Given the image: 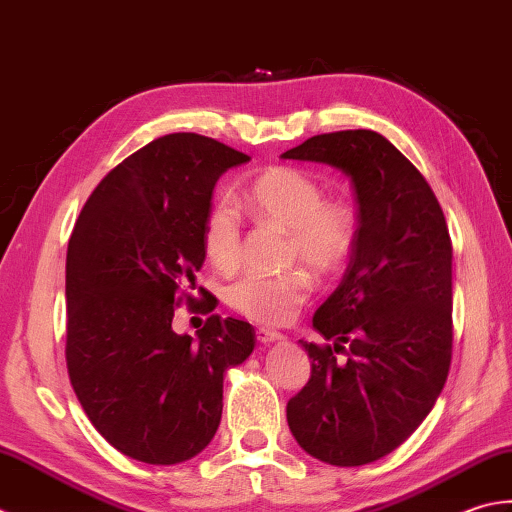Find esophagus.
I'll return each mask as SVG.
<instances>
[{
    "label": "esophagus",
    "mask_w": 512,
    "mask_h": 512,
    "mask_svg": "<svg viewBox=\"0 0 512 512\" xmlns=\"http://www.w3.org/2000/svg\"><path fill=\"white\" fill-rule=\"evenodd\" d=\"M256 338H258V342H263V344L285 340V336H283V333H280V331H276V329H265V327L256 329Z\"/></svg>",
    "instance_id": "34e87169"
}]
</instances>
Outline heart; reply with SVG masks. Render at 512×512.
Returning <instances> with one entry per match:
<instances>
[{"instance_id":"heart-1","label":"heart","mask_w":512,"mask_h":512,"mask_svg":"<svg viewBox=\"0 0 512 512\" xmlns=\"http://www.w3.org/2000/svg\"><path fill=\"white\" fill-rule=\"evenodd\" d=\"M249 210L260 221L274 223L287 232V263H302L318 276H331L349 263L358 243V216L344 198H325L314 176L298 168L276 165L249 183ZM243 223L238 205L218 196L205 214L203 247L210 263L229 271L241 260ZM314 291L307 269L294 267L280 274H249L236 278L225 291L227 305L238 314L263 322L285 325Z\"/></svg>"}]
</instances>
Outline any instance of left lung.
Here are the masks:
<instances>
[{
	"instance_id": "8db88e82",
	"label": "left lung",
	"mask_w": 512,
	"mask_h": 512,
	"mask_svg": "<svg viewBox=\"0 0 512 512\" xmlns=\"http://www.w3.org/2000/svg\"><path fill=\"white\" fill-rule=\"evenodd\" d=\"M283 159L349 176L358 243L314 314L327 344L300 340L311 378L287 402L296 442L320 462L362 466L395 451L442 393L453 351V245L415 165L373 130L311 137Z\"/></svg>"
}]
</instances>
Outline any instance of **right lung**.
Returning <instances> with one entry per match:
<instances>
[{"label":"right lung","instance_id":"add662e5","mask_svg":"<svg viewBox=\"0 0 512 512\" xmlns=\"http://www.w3.org/2000/svg\"><path fill=\"white\" fill-rule=\"evenodd\" d=\"M249 156L192 132L165 134L110 170L83 205L66 256V362L95 429L145 464H179L212 442L223 373L249 358L245 320L172 329L205 263L203 223L218 176ZM205 311L216 298L201 300Z\"/></svg>","mask_w":512,"mask_h":512}]
</instances>
